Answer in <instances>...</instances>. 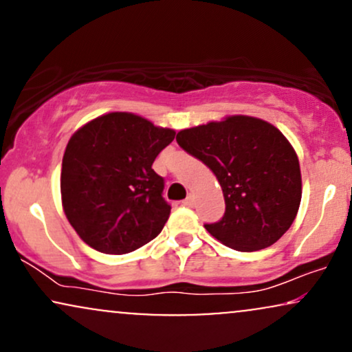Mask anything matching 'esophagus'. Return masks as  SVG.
Here are the masks:
<instances>
[{
  "label": "esophagus",
  "mask_w": 352,
  "mask_h": 352,
  "mask_svg": "<svg viewBox=\"0 0 352 352\" xmlns=\"http://www.w3.org/2000/svg\"><path fill=\"white\" fill-rule=\"evenodd\" d=\"M182 204H184L185 207H193V195H188L187 199L182 201Z\"/></svg>",
  "instance_id": "34e87169"
}]
</instances>
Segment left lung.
<instances>
[{
  "mask_svg": "<svg viewBox=\"0 0 352 352\" xmlns=\"http://www.w3.org/2000/svg\"><path fill=\"white\" fill-rule=\"evenodd\" d=\"M177 144L215 173L225 213L205 228L238 252L272 246L288 232L301 201L300 162L272 124L246 116L185 129Z\"/></svg>",
  "mask_w": 352,
  "mask_h": 352,
  "instance_id": "8db88e82",
  "label": "left lung"
}]
</instances>
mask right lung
Wrapping results in <instances>:
<instances>
[{
    "label": "right lung",
    "instance_id": "add662e5",
    "mask_svg": "<svg viewBox=\"0 0 352 352\" xmlns=\"http://www.w3.org/2000/svg\"><path fill=\"white\" fill-rule=\"evenodd\" d=\"M173 137L172 129L127 112L100 116L71 137L60 195L67 220L89 246L124 254L162 232L170 205L152 164Z\"/></svg>",
    "mask_w": 352,
    "mask_h": 352
}]
</instances>
